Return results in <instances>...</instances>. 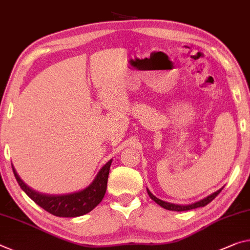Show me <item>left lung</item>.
Wrapping results in <instances>:
<instances>
[{
  "label": "left lung",
  "mask_w": 250,
  "mask_h": 250,
  "mask_svg": "<svg viewBox=\"0 0 250 250\" xmlns=\"http://www.w3.org/2000/svg\"><path fill=\"white\" fill-rule=\"evenodd\" d=\"M223 188H220L219 190L215 191L214 194H211L208 196V197L204 198L202 200H199V202L195 203V204H190V205H176V204H171V203H167V202H164V200H161L157 197H155V196L150 193V191L147 189V193H148L149 197L152 198L155 203L158 204L159 206H162L163 208H165V209H168V210H174V211H185V210H190V209H195V208H198V207H204L206 206L207 204H209L212 199L216 198V196H217L220 191H222Z\"/></svg>",
  "instance_id": "1"
}]
</instances>
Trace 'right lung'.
Returning <instances> with one entry per match:
<instances>
[{
    "label": "right lung",
    "mask_w": 250,
    "mask_h": 250,
    "mask_svg": "<svg viewBox=\"0 0 250 250\" xmlns=\"http://www.w3.org/2000/svg\"><path fill=\"white\" fill-rule=\"evenodd\" d=\"M113 159L106 163L88 187L76 193L66 195H46L33 190L19 177L13 165V173L20 187L25 191L33 202L44 210L57 217H79L93 210L102 202L107 188L109 167Z\"/></svg>",
    "instance_id": "obj_1"
}]
</instances>
